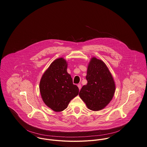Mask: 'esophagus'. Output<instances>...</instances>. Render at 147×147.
Masks as SVG:
<instances>
[{
    "label": "esophagus",
    "mask_w": 147,
    "mask_h": 147,
    "mask_svg": "<svg viewBox=\"0 0 147 147\" xmlns=\"http://www.w3.org/2000/svg\"><path fill=\"white\" fill-rule=\"evenodd\" d=\"M77 86H78V87L79 90H81V84H78Z\"/></svg>",
    "instance_id": "obj_1"
}]
</instances>
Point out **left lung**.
Wrapping results in <instances>:
<instances>
[{
	"instance_id": "1",
	"label": "left lung",
	"mask_w": 147,
	"mask_h": 147,
	"mask_svg": "<svg viewBox=\"0 0 147 147\" xmlns=\"http://www.w3.org/2000/svg\"><path fill=\"white\" fill-rule=\"evenodd\" d=\"M87 83L82 87L79 95L88 109L98 111L105 108L113 98L115 84L105 63L92 57L86 77Z\"/></svg>"
}]
</instances>
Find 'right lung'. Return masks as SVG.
<instances>
[{"label":"right lung","mask_w":147,"mask_h":147,"mask_svg":"<svg viewBox=\"0 0 147 147\" xmlns=\"http://www.w3.org/2000/svg\"><path fill=\"white\" fill-rule=\"evenodd\" d=\"M67 62L63 57L54 60L45 71L39 83V90L45 104L55 112H61L79 93L67 72Z\"/></svg>","instance_id":"obj_1"}]
</instances>
